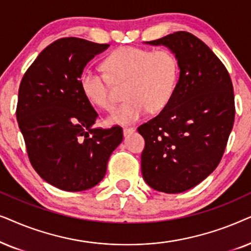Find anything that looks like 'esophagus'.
<instances>
[{
	"label": "esophagus",
	"mask_w": 251,
	"mask_h": 251,
	"mask_svg": "<svg viewBox=\"0 0 251 251\" xmlns=\"http://www.w3.org/2000/svg\"><path fill=\"white\" fill-rule=\"evenodd\" d=\"M135 132V128L134 127H124L123 128V133L125 136H128L129 134H132V133Z\"/></svg>",
	"instance_id": "1"
}]
</instances>
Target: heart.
I'll list each match as a JSON object with an SVG mask.
<instances>
[{"mask_svg":"<svg viewBox=\"0 0 251 251\" xmlns=\"http://www.w3.org/2000/svg\"><path fill=\"white\" fill-rule=\"evenodd\" d=\"M105 72L88 68L80 76V89L92 104L113 106L112 82L126 83V101L113 110L108 123L132 125L148 112H158L171 101L179 79V63L170 50L152 51L139 47H120L103 62Z\"/></svg>","mask_w":251,"mask_h":251,"instance_id":"heart-1","label":"heart"}]
</instances>
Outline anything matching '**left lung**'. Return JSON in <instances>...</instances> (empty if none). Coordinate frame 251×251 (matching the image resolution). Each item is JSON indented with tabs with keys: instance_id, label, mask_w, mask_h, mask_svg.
Segmentation results:
<instances>
[{
	"instance_id": "1",
	"label": "left lung",
	"mask_w": 251,
	"mask_h": 251,
	"mask_svg": "<svg viewBox=\"0 0 251 251\" xmlns=\"http://www.w3.org/2000/svg\"><path fill=\"white\" fill-rule=\"evenodd\" d=\"M147 43L168 47L180 75L169 104L138 127L146 142L142 176L158 192L182 193L203 181L222 159L235 117L232 80L222 61L192 33L176 32Z\"/></svg>"
}]
</instances>
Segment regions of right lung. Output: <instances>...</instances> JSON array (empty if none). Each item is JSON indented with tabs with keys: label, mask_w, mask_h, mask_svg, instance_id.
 I'll use <instances>...</instances> for the list:
<instances>
[{
	"label": "right lung",
	"mask_w": 251,
	"mask_h": 251,
	"mask_svg": "<svg viewBox=\"0 0 251 251\" xmlns=\"http://www.w3.org/2000/svg\"><path fill=\"white\" fill-rule=\"evenodd\" d=\"M109 45L63 38L46 47L23 76L16 116L29 162L50 185L66 192L104 178L123 128L93 127L98 112L80 89L87 63Z\"/></svg>",
	"instance_id": "right-lung-1"
}]
</instances>
